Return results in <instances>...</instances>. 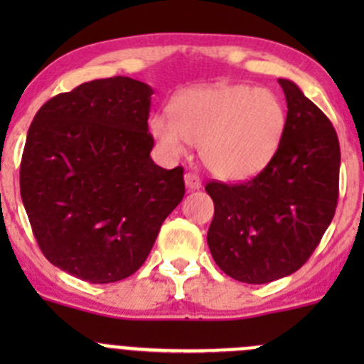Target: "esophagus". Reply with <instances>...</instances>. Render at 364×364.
I'll use <instances>...</instances> for the list:
<instances>
[{
  "mask_svg": "<svg viewBox=\"0 0 364 364\" xmlns=\"http://www.w3.org/2000/svg\"><path fill=\"white\" fill-rule=\"evenodd\" d=\"M185 185L188 190H199L203 186V183H200L199 176L193 174V172H188V174H185Z\"/></svg>",
  "mask_w": 364,
  "mask_h": 364,
  "instance_id": "34e87169",
  "label": "esophagus"
}]
</instances>
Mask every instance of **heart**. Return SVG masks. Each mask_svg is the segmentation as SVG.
<instances>
[{
  "label": "heart",
  "instance_id": "obj_1",
  "mask_svg": "<svg viewBox=\"0 0 364 364\" xmlns=\"http://www.w3.org/2000/svg\"><path fill=\"white\" fill-rule=\"evenodd\" d=\"M171 114H155L149 132L168 156L199 146L204 167L223 181H247L277 155L287 109L274 91L248 84L216 82L181 91Z\"/></svg>",
  "mask_w": 364,
  "mask_h": 364
}]
</instances>
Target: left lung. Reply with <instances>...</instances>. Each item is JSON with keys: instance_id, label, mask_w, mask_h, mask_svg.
<instances>
[{"instance_id": "8db88e82", "label": "left lung", "mask_w": 364, "mask_h": 364, "mask_svg": "<svg viewBox=\"0 0 364 364\" xmlns=\"http://www.w3.org/2000/svg\"><path fill=\"white\" fill-rule=\"evenodd\" d=\"M287 128L271 164L241 185L211 181L208 247L220 269L243 284L296 273L321 243L338 203L340 144L331 121L297 84L278 79Z\"/></svg>"}]
</instances>
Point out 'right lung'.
Listing matches in <instances>:
<instances>
[{"label":"right lung","instance_id":"add662e5","mask_svg":"<svg viewBox=\"0 0 364 364\" xmlns=\"http://www.w3.org/2000/svg\"><path fill=\"white\" fill-rule=\"evenodd\" d=\"M153 87L130 77L84 82L35 114L21 197L50 264L90 284L134 274L185 196L183 167L153 161Z\"/></svg>","mask_w":364,"mask_h":364}]
</instances>
